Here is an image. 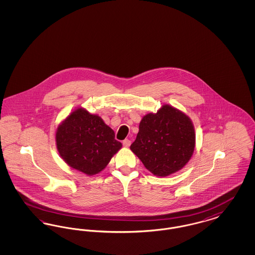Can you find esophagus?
<instances>
[{
	"mask_svg": "<svg viewBox=\"0 0 255 255\" xmlns=\"http://www.w3.org/2000/svg\"><path fill=\"white\" fill-rule=\"evenodd\" d=\"M122 143H123L124 147H129V146L131 145V140H129V139H124Z\"/></svg>",
	"mask_w": 255,
	"mask_h": 255,
	"instance_id": "1",
	"label": "esophagus"
}]
</instances>
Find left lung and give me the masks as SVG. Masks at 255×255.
<instances>
[{
	"instance_id": "obj_1",
	"label": "left lung",
	"mask_w": 255,
	"mask_h": 255,
	"mask_svg": "<svg viewBox=\"0 0 255 255\" xmlns=\"http://www.w3.org/2000/svg\"><path fill=\"white\" fill-rule=\"evenodd\" d=\"M194 125L184 113L163 105L145 115L130 146L146 169L158 177L176 173L189 161L195 149Z\"/></svg>"
}]
</instances>
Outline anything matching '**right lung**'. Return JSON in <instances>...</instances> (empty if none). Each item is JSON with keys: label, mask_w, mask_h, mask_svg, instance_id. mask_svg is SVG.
Segmentation results:
<instances>
[{"label": "right lung", "mask_w": 255, "mask_h": 255, "mask_svg": "<svg viewBox=\"0 0 255 255\" xmlns=\"http://www.w3.org/2000/svg\"><path fill=\"white\" fill-rule=\"evenodd\" d=\"M55 140L63 160L88 176L104 169L122 147L103 120L84 108L74 110L61 122Z\"/></svg>", "instance_id": "add662e5"}]
</instances>
